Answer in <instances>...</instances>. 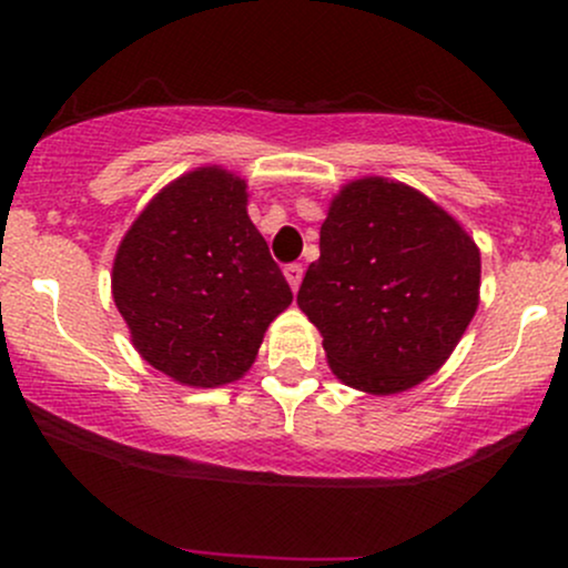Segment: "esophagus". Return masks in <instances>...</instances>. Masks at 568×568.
<instances>
[{
  "mask_svg": "<svg viewBox=\"0 0 568 568\" xmlns=\"http://www.w3.org/2000/svg\"><path fill=\"white\" fill-rule=\"evenodd\" d=\"M285 280H288V285L293 291H298V285H302V277H304V270L302 264H288L285 266Z\"/></svg>",
  "mask_w": 568,
  "mask_h": 568,
  "instance_id": "esophagus-1",
  "label": "esophagus"
}]
</instances>
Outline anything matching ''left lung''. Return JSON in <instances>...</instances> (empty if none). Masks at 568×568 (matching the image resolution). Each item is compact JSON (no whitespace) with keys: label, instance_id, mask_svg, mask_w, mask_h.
Returning <instances> with one entry per match:
<instances>
[{"label":"left lung","instance_id":"obj_1","mask_svg":"<svg viewBox=\"0 0 568 568\" xmlns=\"http://www.w3.org/2000/svg\"><path fill=\"white\" fill-rule=\"evenodd\" d=\"M478 291V247L443 207L397 181L361 179L331 202L296 302L338 379L393 395L446 363Z\"/></svg>","mask_w":568,"mask_h":568}]
</instances>
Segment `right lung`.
I'll use <instances>...</instances> for the list:
<instances>
[{"label":"right lung","mask_w":568,"mask_h":568,"mask_svg":"<svg viewBox=\"0 0 568 568\" xmlns=\"http://www.w3.org/2000/svg\"><path fill=\"white\" fill-rule=\"evenodd\" d=\"M245 205L243 179L200 168L162 189L116 251L112 293L135 349L181 384L240 379L293 302Z\"/></svg>","instance_id":"obj_1"}]
</instances>
